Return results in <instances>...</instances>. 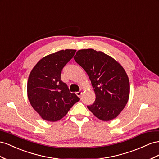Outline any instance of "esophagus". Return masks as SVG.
Listing matches in <instances>:
<instances>
[{"label":"esophagus","mask_w":159,"mask_h":159,"mask_svg":"<svg viewBox=\"0 0 159 159\" xmlns=\"http://www.w3.org/2000/svg\"><path fill=\"white\" fill-rule=\"evenodd\" d=\"M76 94L77 95V96H78L79 97H80V96H81V94H82V92L81 91H79V92H76Z\"/></svg>","instance_id":"1"}]
</instances>
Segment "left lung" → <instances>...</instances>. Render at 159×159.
Here are the masks:
<instances>
[{
    "label": "left lung",
    "instance_id": "left-lung-1",
    "mask_svg": "<svg viewBox=\"0 0 159 159\" xmlns=\"http://www.w3.org/2000/svg\"><path fill=\"white\" fill-rule=\"evenodd\" d=\"M74 59L87 72L96 94L87 108L101 120L115 119L129 98V80L123 68L110 56L91 48L79 50Z\"/></svg>",
    "mask_w": 159,
    "mask_h": 159
}]
</instances>
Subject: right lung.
Instances as JSON below:
<instances>
[{"instance_id":"obj_1","label":"right lung","mask_w":159,"mask_h":159,"mask_svg":"<svg viewBox=\"0 0 159 159\" xmlns=\"http://www.w3.org/2000/svg\"><path fill=\"white\" fill-rule=\"evenodd\" d=\"M75 52L76 50L66 49L49 54L40 60L30 72L27 83L28 98L44 120L61 119L80 100L61 79L62 69Z\"/></svg>"}]
</instances>
